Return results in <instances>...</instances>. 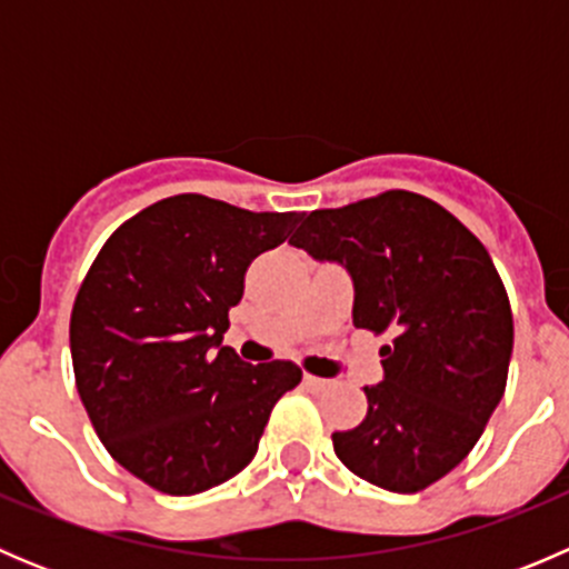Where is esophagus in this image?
<instances>
[{"label": "esophagus", "mask_w": 569, "mask_h": 569, "mask_svg": "<svg viewBox=\"0 0 569 569\" xmlns=\"http://www.w3.org/2000/svg\"><path fill=\"white\" fill-rule=\"evenodd\" d=\"M306 388L308 391H313V393H319V391H327V388H330V380H321V377H313V375H306Z\"/></svg>", "instance_id": "esophagus-1"}]
</instances>
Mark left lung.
Instances as JSON below:
<instances>
[{
    "label": "left lung",
    "mask_w": 569,
    "mask_h": 569,
    "mask_svg": "<svg viewBox=\"0 0 569 569\" xmlns=\"http://www.w3.org/2000/svg\"><path fill=\"white\" fill-rule=\"evenodd\" d=\"M289 244L352 278L355 327L391 332L369 412L332 435L338 460L391 492L455 470L507 388L512 308L485 244L423 194L393 192L319 209Z\"/></svg>",
    "instance_id": "1"
}]
</instances>
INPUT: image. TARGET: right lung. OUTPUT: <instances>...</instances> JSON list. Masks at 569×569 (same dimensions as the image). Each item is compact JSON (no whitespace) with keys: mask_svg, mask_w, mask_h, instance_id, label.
<instances>
[{"mask_svg":"<svg viewBox=\"0 0 569 569\" xmlns=\"http://www.w3.org/2000/svg\"><path fill=\"white\" fill-rule=\"evenodd\" d=\"M302 214L176 194L118 228L71 311L77 391L109 455L168 496L211 490L258 451L302 371L222 347L244 272Z\"/></svg>","mask_w":569,"mask_h":569,"instance_id":"right-lung-1","label":"right lung"}]
</instances>
